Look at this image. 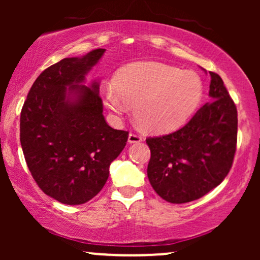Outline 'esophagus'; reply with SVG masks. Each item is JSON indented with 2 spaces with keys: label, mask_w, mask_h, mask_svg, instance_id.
<instances>
[{
  "label": "esophagus",
  "mask_w": 260,
  "mask_h": 260,
  "mask_svg": "<svg viewBox=\"0 0 260 260\" xmlns=\"http://www.w3.org/2000/svg\"><path fill=\"white\" fill-rule=\"evenodd\" d=\"M143 140L142 137L139 136V134H136V133H129V136H128V143H140Z\"/></svg>",
  "instance_id": "1"
}]
</instances>
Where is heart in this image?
<instances>
[{"label":"heart","mask_w":260,"mask_h":260,"mask_svg":"<svg viewBox=\"0 0 260 260\" xmlns=\"http://www.w3.org/2000/svg\"><path fill=\"white\" fill-rule=\"evenodd\" d=\"M203 99V83L196 73L182 72L160 62L127 66L105 90L107 106L121 113L133 106L143 129L165 133L177 129L192 117Z\"/></svg>","instance_id":"heart-1"}]
</instances>
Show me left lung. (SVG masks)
I'll return each mask as SVG.
<instances>
[{
    "mask_svg": "<svg viewBox=\"0 0 260 260\" xmlns=\"http://www.w3.org/2000/svg\"><path fill=\"white\" fill-rule=\"evenodd\" d=\"M210 101L186 126L148 138V178L161 198L183 204L202 198L229 174L237 143V109L221 77L210 72Z\"/></svg>",
    "mask_w": 260,
    "mask_h": 260,
    "instance_id": "1",
    "label": "left lung"
}]
</instances>
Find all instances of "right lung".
I'll use <instances>...</instances> for the list:
<instances>
[{
  "label": "right lung",
  "instance_id": "right-lung-1",
  "mask_svg": "<svg viewBox=\"0 0 260 260\" xmlns=\"http://www.w3.org/2000/svg\"><path fill=\"white\" fill-rule=\"evenodd\" d=\"M105 49L67 57L38 77L20 112V144L32 178L59 203L84 204L105 186L128 132L106 123L99 80L86 74Z\"/></svg>",
  "mask_w": 260,
  "mask_h": 260
}]
</instances>
